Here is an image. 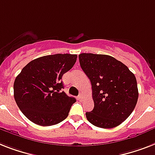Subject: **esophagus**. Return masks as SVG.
Instances as JSON below:
<instances>
[{"mask_svg":"<svg viewBox=\"0 0 155 155\" xmlns=\"http://www.w3.org/2000/svg\"><path fill=\"white\" fill-rule=\"evenodd\" d=\"M77 99H78V100L82 101V100H83V99H84V95H83V94H80V95L77 97Z\"/></svg>","mask_w":155,"mask_h":155,"instance_id":"1","label":"esophagus"}]
</instances>
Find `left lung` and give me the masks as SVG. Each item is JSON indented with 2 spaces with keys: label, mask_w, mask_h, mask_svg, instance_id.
I'll use <instances>...</instances> for the list:
<instances>
[{
  "label": "left lung",
  "mask_w": 155,
  "mask_h": 155,
  "mask_svg": "<svg viewBox=\"0 0 155 155\" xmlns=\"http://www.w3.org/2000/svg\"><path fill=\"white\" fill-rule=\"evenodd\" d=\"M81 68L91 84L94 109L87 120L100 128L120 125L136 106L139 91L136 78L127 67L107 55H79Z\"/></svg>",
  "instance_id": "8db88e82"
}]
</instances>
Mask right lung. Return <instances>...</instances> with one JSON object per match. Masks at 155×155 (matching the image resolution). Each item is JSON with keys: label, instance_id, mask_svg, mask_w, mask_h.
<instances>
[{"label": "right lung", "instance_id": "1", "mask_svg": "<svg viewBox=\"0 0 155 155\" xmlns=\"http://www.w3.org/2000/svg\"><path fill=\"white\" fill-rule=\"evenodd\" d=\"M77 55L55 54L32 60L13 84L20 110L32 123L48 127L66 119L75 99L63 91L62 76L73 67Z\"/></svg>", "mask_w": 155, "mask_h": 155}]
</instances>
